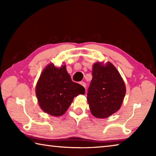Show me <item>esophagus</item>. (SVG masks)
Here are the masks:
<instances>
[{
  "label": "esophagus",
  "instance_id": "obj_1",
  "mask_svg": "<svg viewBox=\"0 0 156 156\" xmlns=\"http://www.w3.org/2000/svg\"><path fill=\"white\" fill-rule=\"evenodd\" d=\"M80 84H81L82 86H83L84 88H86V84H85V83H84V82H80Z\"/></svg>",
  "mask_w": 156,
  "mask_h": 156
}]
</instances>
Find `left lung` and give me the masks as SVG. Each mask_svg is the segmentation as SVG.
Returning <instances> with one entry per match:
<instances>
[{
    "instance_id": "obj_1",
    "label": "left lung",
    "mask_w": 156,
    "mask_h": 156,
    "mask_svg": "<svg viewBox=\"0 0 156 156\" xmlns=\"http://www.w3.org/2000/svg\"><path fill=\"white\" fill-rule=\"evenodd\" d=\"M92 76L87 98L91 114L97 118L109 117L122 104L126 94L125 82L110 62L94 63Z\"/></svg>"
}]
</instances>
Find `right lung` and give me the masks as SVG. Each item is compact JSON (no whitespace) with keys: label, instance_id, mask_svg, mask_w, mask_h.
<instances>
[{"label":"right lung","instance_id":"add662e5","mask_svg":"<svg viewBox=\"0 0 156 156\" xmlns=\"http://www.w3.org/2000/svg\"><path fill=\"white\" fill-rule=\"evenodd\" d=\"M84 93L83 86L72 80L65 65L56 67L52 62L44 69L36 86V95L41 109L56 117L67 112L75 97Z\"/></svg>","mask_w":156,"mask_h":156}]
</instances>
